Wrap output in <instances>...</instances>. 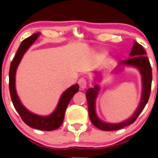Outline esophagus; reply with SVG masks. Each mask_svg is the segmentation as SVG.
<instances>
[{"label":"esophagus","mask_w":158,"mask_h":158,"mask_svg":"<svg viewBox=\"0 0 158 158\" xmlns=\"http://www.w3.org/2000/svg\"><path fill=\"white\" fill-rule=\"evenodd\" d=\"M87 84H88V82H87L86 79H85V78H81V79H79V86H80L81 89H86Z\"/></svg>","instance_id":"esophagus-1"}]
</instances>
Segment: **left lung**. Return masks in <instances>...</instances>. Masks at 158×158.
Segmentation results:
<instances>
[{"mask_svg":"<svg viewBox=\"0 0 158 158\" xmlns=\"http://www.w3.org/2000/svg\"><path fill=\"white\" fill-rule=\"evenodd\" d=\"M146 55H147V52H145L142 46L135 41L131 52L129 54V56H130L129 59L127 60H122V61L119 62V65L116 68V71H120L122 66H132V67H135L138 69L141 76L142 92H141V101L138 105V107L129 118L116 124L108 123V122L102 121L98 117L96 111H95V102H96L97 96L100 91L99 85H95L93 88H89L86 91L89 115L92 123L97 128L102 131H115L128 126L136 120L140 113L145 107L148 99H149L151 89V81H152V70H151L149 60L146 56ZM99 74L100 73L97 74V78H95V79L97 80H101V75Z\"/></svg>","mask_w":158,"mask_h":158,"instance_id":"8db88e82","label":"left lung"}]
</instances>
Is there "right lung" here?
<instances>
[{
  "label": "right lung",
  "mask_w": 158,
  "mask_h": 158,
  "mask_svg": "<svg viewBox=\"0 0 158 158\" xmlns=\"http://www.w3.org/2000/svg\"><path fill=\"white\" fill-rule=\"evenodd\" d=\"M40 34V33H34L22 41L20 44L18 50L17 51V53L10 63V71H9V89H10L11 100H12L14 108L20 114L22 120L25 122V124L31 128L38 129V130L52 131L60 128L63 124L66 108L73 95L79 91V87L78 83H76L66 89L60 96L56 109L49 115L42 116L34 114L27 109L22 104L16 90V72L26 51L36 41Z\"/></svg>",
  "instance_id": "obj_1"
}]
</instances>
